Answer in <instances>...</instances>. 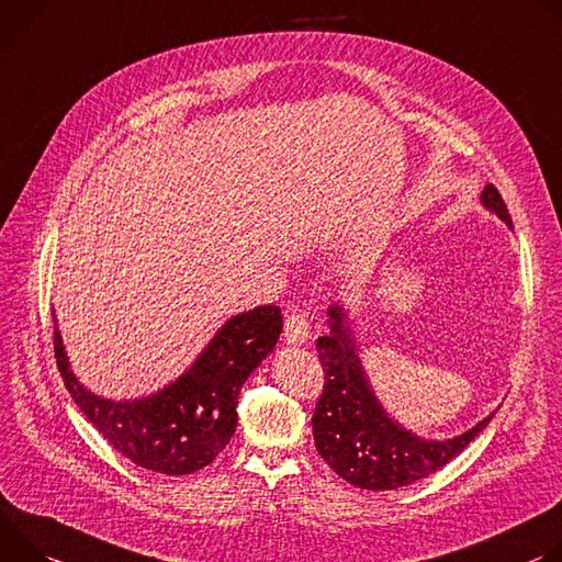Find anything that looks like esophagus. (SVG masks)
I'll return each instance as SVG.
<instances>
[{
	"instance_id": "34e87169",
	"label": "esophagus",
	"mask_w": 562,
	"mask_h": 562,
	"mask_svg": "<svg viewBox=\"0 0 562 562\" xmlns=\"http://www.w3.org/2000/svg\"><path fill=\"white\" fill-rule=\"evenodd\" d=\"M310 337V322L303 313H292L285 319V344L288 346H303Z\"/></svg>"
}]
</instances>
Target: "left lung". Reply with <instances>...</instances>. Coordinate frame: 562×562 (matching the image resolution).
<instances>
[{"instance_id": "8db88e82", "label": "left lung", "mask_w": 562, "mask_h": 562, "mask_svg": "<svg viewBox=\"0 0 562 562\" xmlns=\"http://www.w3.org/2000/svg\"><path fill=\"white\" fill-rule=\"evenodd\" d=\"M480 203L507 227H514L509 210L493 184L484 187ZM317 350L326 384L313 415L315 445L328 467L359 488L389 491L428 477L460 456L495 415H486L451 440H426L402 426L389 415L366 378L341 303L328 307V335L317 339Z\"/></svg>"}]
</instances>
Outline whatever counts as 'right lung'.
I'll use <instances>...</instances> for the list:
<instances>
[{"label":"right lung","instance_id":"add662e5","mask_svg":"<svg viewBox=\"0 0 562 562\" xmlns=\"http://www.w3.org/2000/svg\"><path fill=\"white\" fill-rule=\"evenodd\" d=\"M53 324L57 368L74 402L117 453L165 475L194 473L229 445L240 386L274 350L283 330L277 305L247 310L218 328L176 382L147 397L106 400L80 384L55 315Z\"/></svg>","mask_w":562,"mask_h":562}]
</instances>
